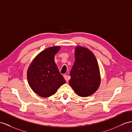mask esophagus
Instances as JSON below:
<instances>
[{
    "instance_id": "obj_1",
    "label": "esophagus",
    "mask_w": 132,
    "mask_h": 132,
    "mask_svg": "<svg viewBox=\"0 0 132 132\" xmlns=\"http://www.w3.org/2000/svg\"><path fill=\"white\" fill-rule=\"evenodd\" d=\"M63 77H64V78H65V79L66 80V82H68L69 78H68V77H67V76L66 75H63Z\"/></svg>"
}]
</instances>
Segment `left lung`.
<instances>
[{
    "mask_svg": "<svg viewBox=\"0 0 132 132\" xmlns=\"http://www.w3.org/2000/svg\"><path fill=\"white\" fill-rule=\"evenodd\" d=\"M75 58L70 72V86L80 96L92 95L98 89L101 82L96 57L88 48L78 46L75 49Z\"/></svg>",
    "mask_w": 132,
    "mask_h": 132,
    "instance_id": "1",
    "label": "left lung"
}]
</instances>
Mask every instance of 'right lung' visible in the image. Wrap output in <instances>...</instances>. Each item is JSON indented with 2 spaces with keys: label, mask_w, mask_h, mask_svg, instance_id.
<instances>
[{
  "label": "right lung",
  "mask_w": 132,
  "mask_h": 132,
  "mask_svg": "<svg viewBox=\"0 0 132 132\" xmlns=\"http://www.w3.org/2000/svg\"><path fill=\"white\" fill-rule=\"evenodd\" d=\"M60 46L46 48L37 55L30 64L27 77L30 87L34 93L42 97L54 95L66 83L55 62V56Z\"/></svg>",
  "instance_id": "1"
}]
</instances>
